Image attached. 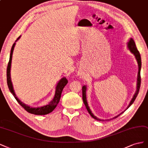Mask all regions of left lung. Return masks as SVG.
Here are the masks:
<instances>
[{"label": "left lung", "mask_w": 148, "mask_h": 148, "mask_svg": "<svg viewBox=\"0 0 148 148\" xmlns=\"http://www.w3.org/2000/svg\"><path fill=\"white\" fill-rule=\"evenodd\" d=\"M127 47H128V49L130 50V51L135 56V58H136V60L137 61L138 65V76H137V85H136V92L134 94V95H133V98H132V99L131 100V101L130 102L129 105L128 106V107L126 109H127L133 103V102H134V101H135L136 97H137L138 93H139V90H140V85H141L140 71H141V56H140V52L138 51V49L136 48V47L135 43L134 40H133V39H132V38H130L129 41H128V42L127 43ZM86 91H87V87L85 86V85H84V86L82 87V99H83V101L84 103L85 106V107H86L88 113L90 114V116H91L93 119H96V120H97V121H101L99 119L97 118L96 116H95L93 114V113L92 112L91 110H90V108L88 106V103H87V98H86ZM123 112H121L120 114H119V115H117V116L114 117L113 119L117 118V117H119Z\"/></svg>", "instance_id": "obj_1"}]
</instances>
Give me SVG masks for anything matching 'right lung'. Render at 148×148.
<instances>
[{
	"label": "right lung",
	"mask_w": 148,
	"mask_h": 148,
	"mask_svg": "<svg viewBox=\"0 0 148 148\" xmlns=\"http://www.w3.org/2000/svg\"><path fill=\"white\" fill-rule=\"evenodd\" d=\"M21 36L19 37L15 42L20 39ZM14 43L13 44V46L12 47L11 51H10V60H9L8 64L7 66V85L9 90H10V92L13 95L14 97L16 99L18 103L20 104V105L25 109V110L32 114H35V115H45V114H49L50 112L53 111L55 108L56 107L57 104H58L60 99L61 98V95L62 93V91L65 87V85L68 84V81L66 79V77L62 78L56 85V90H55V97L53 99L51 100L50 103L45 106H43L41 107H37V108H33L29 106H27L25 103L21 102L20 99H19L16 96L15 93L14 92L12 82L11 80V77H10V69H11V63H12V55H13V51L14 50V47L15 46L16 43Z\"/></svg>",
	"instance_id": "1"
}]
</instances>
